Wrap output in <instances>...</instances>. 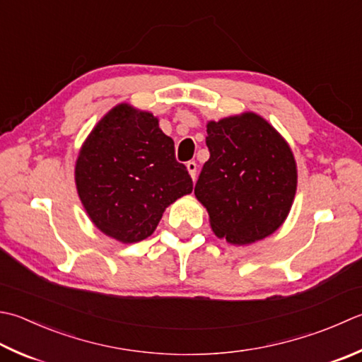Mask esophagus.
<instances>
[{
  "label": "esophagus",
  "instance_id": "1",
  "mask_svg": "<svg viewBox=\"0 0 362 362\" xmlns=\"http://www.w3.org/2000/svg\"><path fill=\"white\" fill-rule=\"evenodd\" d=\"M187 169H188V173H189V175H191V179H196V173H197V165H196V161H188L187 163Z\"/></svg>",
  "mask_w": 362,
  "mask_h": 362
}]
</instances>
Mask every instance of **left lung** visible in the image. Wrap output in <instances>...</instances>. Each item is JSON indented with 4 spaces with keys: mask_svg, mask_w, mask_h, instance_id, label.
Here are the masks:
<instances>
[{
    "mask_svg": "<svg viewBox=\"0 0 362 362\" xmlns=\"http://www.w3.org/2000/svg\"><path fill=\"white\" fill-rule=\"evenodd\" d=\"M210 158L194 194L215 235L251 245L281 228L296 193V163L287 141L256 112L210 120Z\"/></svg>",
    "mask_w": 362,
    "mask_h": 362,
    "instance_id": "1",
    "label": "left lung"
}]
</instances>
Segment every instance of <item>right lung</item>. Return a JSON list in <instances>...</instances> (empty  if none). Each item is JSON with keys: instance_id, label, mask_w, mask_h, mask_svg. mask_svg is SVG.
Segmentation results:
<instances>
[{"instance_id": "right-lung-1", "label": "right lung", "mask_w": 362, "mask_h": 362, "mask_svg": "<svg viewBox=\"0 0 362 362\" xmlns=\"http://www.w3.org/2000/svg\"><path fill=\"white\" fill-rule=\"evenodd\" d=\"M75 183L90 221L120 243L151 237L168 205L193 191L158 119L129 103L110 110L89 133Z\"/></svg>"}]
</instances>
